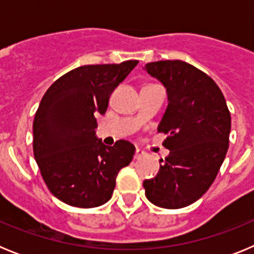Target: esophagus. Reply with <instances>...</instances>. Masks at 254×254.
<instances>
[{
  "label": "esophagus",
  "instance_id": "34e87169",
  "mask_svg": "<svg viewBox=\"0 0 254 254\" xmlns=\"http://www.w3.org/2000/svg\"><path fill=\"white\" fill-rule=\"evenodd\" d=\"M142 156H145V152L140 149H136V151H134V159H141Z\"/></svg>",
  "mask_w": 254,
  "mask_h": 254
}]
</instances>
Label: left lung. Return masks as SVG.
Instances as JSON below:
<instances>
[{"label": "left lung", "instance_id": "1", "mask_svg": "<svg viewBox=\"0 0 254 254\" xmlns=\"http://www.w3.org/2000/svg\"><path fill=\"white\" fill-rule=\"evenodd\" d=\"M143 69L167 89L158 131L169 150L156 177L143 181L150 202L182 208L196 202L216 178L229 147L232 118L225 98L205 72L183 61H158Z\"/></svg>", "mask_w": 254, "mask_h": 254}]
</instances>
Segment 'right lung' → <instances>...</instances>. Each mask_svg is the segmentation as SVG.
<instances>
[{
	"label": "right lung",
	"instance_id": "obj_1",
	"mask_svg": "<svg viewBox=\"0 0 254 254\" xmlns=\"http://www.w3.org/2000/svg\"><path fill=\"white\" fill-rule=\"evenodd\" d=\"M138 61L80 66L51 85L33 123V150L52 194L75 207L111 199L117 174L133 159L134 146L120 140L105 146L96 136V116Z\"/></svg>",
	"mask_w": 254,
	"mask_h": 254
}]
</instances>
